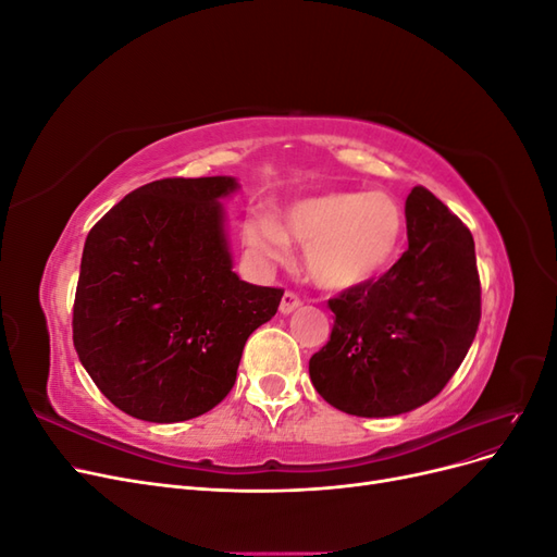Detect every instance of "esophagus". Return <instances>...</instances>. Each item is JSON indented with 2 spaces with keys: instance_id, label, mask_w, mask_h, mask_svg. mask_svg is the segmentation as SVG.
I'll return each instance as SVG.
<instances>
[{
  "instance_id": "34e87169",
  "label": "esophagus",
  "mask_w": 557,
  "mask_h": 557,
  "mask_svg": "<svg viewBox=\"0 0 557 557\" xmlns=\"http://www.w3.org/2000/svg\"><path fill=\"white\" fill-rule=\"evenodd\" d=\"M301 307V299L295 295V293H283V297H281V305H278V311L283 313V315H288V313H293L295 309H299Z\"/></svg>"
}]
</instances>
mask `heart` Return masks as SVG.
Masks as SVG:
<instances>
[{
	"mask_svg": "<svg viewBox=\"0 0 557 557\" xmlns=\"http://www.w3.org/2000/svg\"><path fill=\"white\" fill-rule=\"evenodd\" d=\"M404 211L385 193H320L285 205L278 215L252 213L242 223L246 248L278 262L290 242L305 244L309 276L330 290L364 285L393 264L404 242Z\"/></svg>",
	"mask_w": 557,
	"mask_h": 557,
	"instance_id": "b5f03b06",
	"label": "heart"
}]
</instances>
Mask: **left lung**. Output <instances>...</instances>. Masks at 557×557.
Returning <instances> with one entry per match:
<instances>
[{"label": "left lung", "mask_w": 557, "mask_h": 557, "mask_svg": "<svg viewBox=\"0 0 557 557\" xmlns=\"http://www.w3.org/2000/svg\"><path fill=\"white\" fill-rule=\"evenodd\" d=\"M404 213L409 248L379 281L330 299V342L309 360L318 395L350 416L423 407L458 372L479 330L471 232L420 185Z\"/></svg>", "instance_id": "1"}]
</instances>
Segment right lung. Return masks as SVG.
Instances as JSON below:
<instances>
[{
	"label": "right lung",
	"mask_w": 557,
	"mask_h": 557,
	"mask_svg": "<svg viewBox=\"0 0 557 557\" xmlns=\"http://www.w3.org/2000/svg\"><path fill=\"white\" fill-rule=\"evenodd\" d=\"M234 176L141 185L83 246L74 301L81 364L117 409L148 423L211 411L237 381L248 336L283 290L232 272L223 201Z\"/></svg>",
	"instance_id": "1"
}]
</instances>
